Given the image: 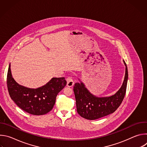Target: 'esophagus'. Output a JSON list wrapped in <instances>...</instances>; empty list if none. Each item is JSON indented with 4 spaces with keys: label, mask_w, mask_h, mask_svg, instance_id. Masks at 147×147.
Here are the masks:
<instances>
[{
    "label": "esophagus",
    "mask_w": 147,
    "mask_h": 147,
    "mask_svg": "<svg viewBox=\"0 0 147 147\" xmlns=\"http://www.w3.org/2000/svg\"><path fill=\"white\" fill-rule=\"evenodd\" d=\"M66 80H67V86L69 87H73L74 86V81L73 80V78L71 77H67V78H66Z\"/></svg>",
    "instance_id": "obj_1"
}]
</instances>
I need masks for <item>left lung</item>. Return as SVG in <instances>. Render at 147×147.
Instances as JSON below:
<instances>
[{
	"instance_id": "1",
	"label": "left lung",
	"mask_w": 147,
	"mask_h": 147,
	"mask_svg": "<svg viewBox=\"0 0 147 147\" xmlns=\"http://www.w3.org/2000/svg\"><path fill=\"white\" fill-rule=\"evenodd\" d=\"M123 84L119 90L109 97H96L91 94L82 82L76 83L73 91L78 113L83 118L95 120L113 113L121 105L126 92L128 71L126 64Z\"/></svg>"
}]
</instances>
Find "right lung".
<instances>
[{
    "label": "right lung",
    "mask_w": 147,
    "mask_h": 147,
    "mask_svg": "<svg viewBox=\"0 0 147 147\" xmlns=\"http://www.w3.org/2000/svg\"><path fill=\"white\" fill-rule=\"evenodd\" d=\"M67 84L65 77L52 78L46 85L36 89L19 85L12 77L10 64L7 76V86L11 99L26 112L42 115L50 112L55 103L58 93Z\"/></svg>",
    "instance_id": "right-lung-1"
}]
</instances>
